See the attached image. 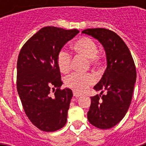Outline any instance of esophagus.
Masks as SVG:
<instances>
[{
    "label": "esophagus",
    "mask_w": 146,
    "mask_h": 146,
    "mask_svg": "<svg viewBox=\"0 0 146 146\" xmlns=\"http://www.w3.org/2000/svg\"><path fill=\"white\" fill-rule=\"evenodd\" d=\"M73 96H74V97H80V96H82V94L81 93H80V92H78L77 91H75V90H73Z\"/></svg>",
    "instance_id": "1"
}]
</instances>
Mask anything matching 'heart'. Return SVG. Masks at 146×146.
Instances as JSON below:
<instances>
[{
  "mask_svg": "<svg viewBox=\"0 0 146 146\" xmlns=\"http://www.w3.org/2000/svg\"><path fill=\"white\" fill-rule=\"evenodd\" d=\"M73 50L77 54L81 55L89 60L92 66H97L101 62V58L98 54V46L94 40L88 37L78 38L73 44ZM71 56L65 50H60L57 55V66L63 73H68L71 69ZM95 82V77L92 74H78L73 73L66 77L65 84L70 89L78 92H85L90 85Z\"/></svg>",
  "mask_w": 146,
  "mask_h": 146,
  "instance_id": "heart-1",
  "label": "heart"
}]
</instances>
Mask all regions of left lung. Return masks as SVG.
Wrapping results in <instances>:
<instances>
[{"instance_id":"8db88e82","label":"left lung","mask_w":146,"mask_h":146,"mask_svg":"<svg viewBox=\"0 0 146 146\" xmlns=\"http://www.w3.org/2000/svg\"><path fill=\"white\" fill-rule=\"evenodd\" d=\"M82 33L102 44L107 60L106 70L94 86L96 92H102L91 97L87 117L97 128L110 129L120 122L129 109L136 80V66L128 47L115 33L97 28L85 29ZM104 91L106 93L102 95Z\"/></svg>"}]
</instances>
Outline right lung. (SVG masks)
Returning <instances> with one entry per match:
<instances>
[{
    "mask_svg": "<svg viewBox=\"0 0 146 146\" xmlns=\"http://www.w3.org/2000/svg\"><path fill=\"white\" fill-rule=\"evenodd\" d=\"M78 33L77 29L46 26L32 36L19 52L17 92L29 120L42 131H56L66 124L73 92L60 89L63 82L57 59L64 44Z\"/></svg>",
    "mask_w": 146,
    "mask_h": 146,
    "instance_id": "obj_1",
    "label": "right lung"
}]
</instances>
